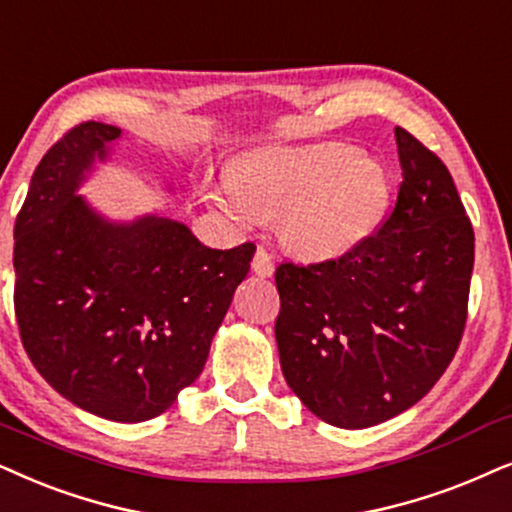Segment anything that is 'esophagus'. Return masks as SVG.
<instances>
[{"label": "esophagus", "instance_id": "34e87169", "mask_svg": "<svg viewBox=\"0 0 512 512\" xmlns=\"http://www.w3.org/2000/svg\"><path fill=\"white\" fill-rule=\"evenodd\" d=\"M251 270H254L258 277H270L272 272H275V261H272V254L268 249H256L254 261H251Z\"/></svg>", "mask_w": 512, "mask_h": 512}]
</instances>
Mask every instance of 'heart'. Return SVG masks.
Masks as SVG:
<instances>
[{"label": "heart", "mask_w": 512, "mask_h": 512, "mask_svg": "<svg viewBox=\"0 0 512 512\" xmlns=\"http://www.w3.org/2000/svg\"><path fill=\"white\" fill-rule=\"evenodd\" d=\"M202 195L237 221L277 218L291 254L331 261L386 221L393 181L374 157L345 143L265 148L235 159L228 181L204 178Z\"/></svg>", "instance_id": "1"}]
</instances>
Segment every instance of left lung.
Here are the masks:
<instances>
[{
  "label": "left lung",
  "instance_id": "obj_1",
  "mask_svg": "<svg viewBox=\"0 0 512 512\" xmlns=\"http://www.w3.org/2000/svg\"><path fill=\"white\" fill-rule=\"evenodd\" d=\"M397 202L355 251L275 270L282 374L338 428H369L440 381L468 320L475 235L444 162L395 129Z\"/></svg>",
  "mask_w": 512,
  "mask_h": 512
}]
</instances>
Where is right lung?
I'll use <instances>...</instances> for the list:
<instances>
[{
	"label": "right lung",
	"instance_id": "add662e5",
	"mask_svg": "<svg viewBox=\"0 0 512 512\" xmlns=\"http://www.w3.org/2000/svg\"><path fill=\"white\" fill-rule=\"evenodd\" d=\"M122 129L82 122L46 150L13 228L18 331L44 381L119 423L195 383L256 244L209 249L183 223H112L77 195Z\"/></svg>",
	"mask_w": 512,
	"mask_h": 512
}]
</instances>
